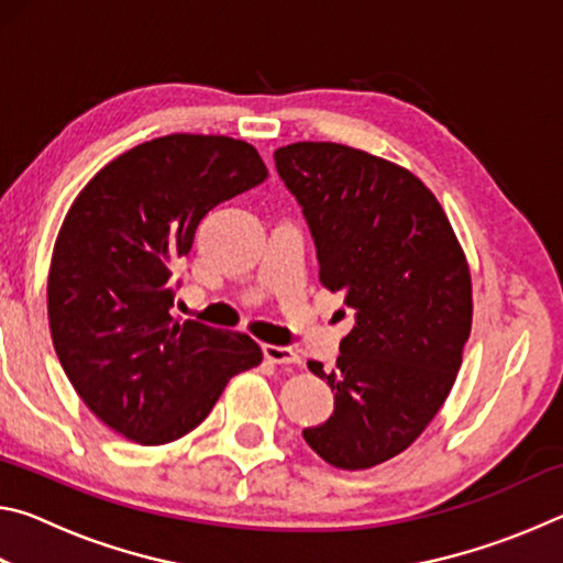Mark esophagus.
<instances>
[{"label": "esophagus", "mask_w": 563, "mask_h": 563, "mask_svg": "<svg viewBox=\"0 0 563 563\" xmlns=\"http://www.w3.org/2000/svg\"><path fill=\"white\" fill-rule=\"evenodd\" d=\"M263 355L268 362H275V365H295V362H300L298 352L280 345H263Z\"/></svg>", "instance_id": "34e87169"}]
</instances>
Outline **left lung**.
I'll list each match as a JSON object with an SVG mask.
<instances>
[{
    "label": "left lung",
    "instance_id": "obj_1",
    "mask_svg": "<svg viewBox=\"0 0 563 563\" xmlns=\"http://www.w3.org/2000/svg\"><path fill=\"white\" fill-rule=\"evenodd\" d=\"M312 233L320 283L345 295L328 422L305 442L338 470H369L405 452L440 412L472 330V278L440 201L415 174L330 141L273 154Z\"/></svg>",
    "mask_w": 563,
    "mask_h": 563
}]
</instances>
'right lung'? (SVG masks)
<instances>
[{
	"label": "right lung",
	"mask_w": 563,
	"mask_h": 563,
	"mask_svg": "<svg viewBox=\"0 0 563 563\" xmlns=\"http://www.w3.org/2000/svg\"><path fill=\"white\" fill-rule=\"evenodd\" d=\"M268 178L251 144L170 133L113 158L56 235L49 330L76 395L103 424L156 446L196 430L263 352L243 332L170 318L174 268L218 203Z\"/></svg>",
	"instance_id": "add662e5"
}]
</instances>
